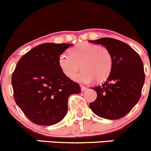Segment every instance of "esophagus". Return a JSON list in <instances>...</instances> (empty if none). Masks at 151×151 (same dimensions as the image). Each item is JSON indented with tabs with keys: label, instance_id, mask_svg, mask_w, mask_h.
I'll list each match as a JSON object with an SVG mask.
<instances>
[{
	"label": "esophagus",
	"instance_id": "obj_1",
	"mask_svg": "<svg viewBox=\"0 0 151 151\" xmlns=\"http://www.w3.org/2000/svg\"><path fill=\"white\" fill-rule=\"evenodd\" d=\"M80 88H81V91H86V89H87V88H86V86H80Z\"/></svg>",
	"mask_w": 151,
	"mask_h": 151
}]
</instances>
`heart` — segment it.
<instances>
[{
  "instance_id": "obj_1",
  "label": "heart",
  "mask_w": 151,
  "mask_h": 151,
  "mask_svg": "<svg viewBox=\"0 0 151 151\" xmlns=\"http://www.w3.org/2000/svg\"><path fill=\"white\" fill-rule=\"evenodd\" d=\"M69 54H62L58 63L66 77L74 76V81L89 83L95 80L96 83H102L112 71L114 59L111 52L99 45L88 42L78 43L70 49ZM80 67L83 70L74 76Z\"/></svg>"
}]
</instances>
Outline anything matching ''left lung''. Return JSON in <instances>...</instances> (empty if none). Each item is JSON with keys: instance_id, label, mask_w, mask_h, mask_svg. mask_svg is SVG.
<instances>
[{"instance_id": "left-lung-1", "label": "left lung", "mask_w": 151, "mask_h": 151, "mask_svg": "<svg viewBox=\"0 0 151 151\" xmlns=\"http://www.w3.org/2000/svg\"><path fill=\"white\" fill-rule=\"evenodd\" d=\"M89 42L105 46L114 59L112 71L105 83L93 88L97 97L89 107L99 117L119 119L140 99L145 83L142 60L131 46L119 40L104 37Z\"/></svg>"}]
</instances>
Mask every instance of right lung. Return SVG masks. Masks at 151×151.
<instances>
[{
    "label": "right lung",
    "instance_id": "right-lung-1",
    "mask_svg": "<svg viewBox=\"0 0 151 151\" xmlns=\"http://www.w3.org/2000/svg\"><path fill=\"white\" fill-rule=\"evenodd\" d=\"M72 44L46 43L25 54L12 77L14 98L28 119L39 125L60 122L68 111V99L81 91L61 71L60 56Z\"/></svg>",
    "mask_w": 151,
    "mask_h": 151
}]
</instances>
